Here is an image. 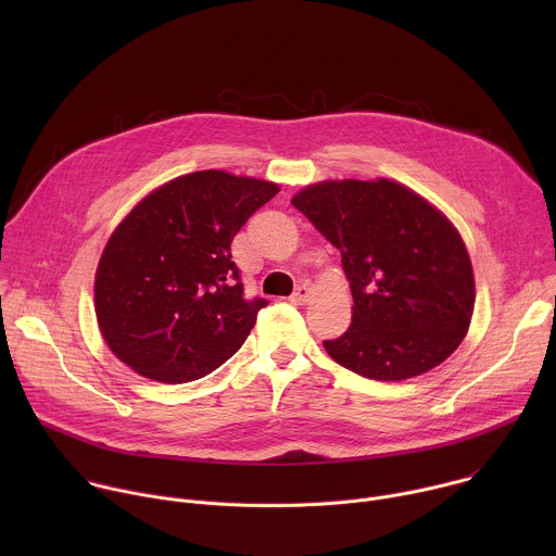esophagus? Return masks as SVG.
<instances>
[{"label":"esophagus","instance_id":"34e87169","mask_svg":"<svg viewBox=\"0 0 556 556\" xmlns=\"http://www.w3.org/2000/svg\"><path fill=\"white\" fill-rule=\"evenodd\" d=\"M314 294V288L307 283V281H301L296 288H294V292H292V296H290V301L294 303V305H305L307 301H309V296Z\"/></svg>","mask_w":556,"mask_h":556}]
</instances>
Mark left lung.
I'll list each match as a JSON object with an SVG mask.
<instances>
[{"mask_svg": "<svg viewBox=\"0 0 556 556\" xmlns=\"http://www.w3.org/2000/svg\"><path fill=\"white\" fill-rule=\"evenodd\" d=\"M341 251L352 326L324 341L343 367L371 380H405L446 361L470 326L475 279L455 226L412 189L328 180L292 198Z\"/></svg>", "mask_w": 556, "mask_h": 556, "instance_id": "left-lung-1", "label": "left lung"}]
</instances>
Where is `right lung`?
I'll list each match as a JSON object with an SVG mask.
<instances>
[{"mask_svg": "<svg viewBox=\"0 0 556 556\" xmlns=\"http://www.w3.org/2000/svg\"><path fill=\"white\" fill-rule=\"evenodd\" d=\"M279 193L275 182L208 169L149 193L112 232L94 281L101 334L136 374L198 380L240 350L257 312L230 242Z\"/></svg>", "mask_w": 556, "mask_h": 556, "instance_id": "add662e5", "label": "right lung"}]
</instances>
